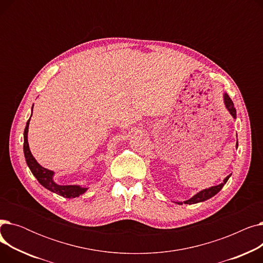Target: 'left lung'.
<instances>
[{
	"instance_id": "1",
	"label": "left lung",
	"mask_w": 263,
	"mask_h": 263,
	"mask_svg": "<svg viewBox=\"0 0 263 263\" xmlns=\"http://www.w3.org/2000/svg\"><path fill=\"white\" fill-rule=\"evenodd\" d=\"M224 103H225L226 108L228 109V112L230 113V115H231L234 119H236V118H237V110H236V108H234L233 102H232V100L230 99V97H229L227 93H224ZM236 147L238 148V142H237ZM230 176H231V175L227 176V177L224 179V181H223L222 183H220V184L211 186V187H209V189L202 190V191H200L199 193H197V194H195L194 196H193L192 198H190V199H187V200H185V201H183V202L186 203V204H193V203H197V202L204 201V200H206V199H210L211 197H213L214 195H216L220 190H222V187H223V186L226 184V182L228 181V179H229ZM176 203L182 204V202H178V201H177Z\"/></svg>"
}]
</instances>
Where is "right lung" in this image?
<instances>
[{
	"label": "right lung",
	"mask_w": 263,
	"mask_h": 263,
	"mask_svg": "<svg viewBox=\"0 0 263 263\" xmlns=\"http://www.w3.org/2000/svg\"><path fill=\"white\" fill-rule=\"evenodd\" d=\"M32 113H33V107H32ZM30 120H31V117L29 120H27L25 129H24L23 151H24V157H25L27 166L30 167L32 174L36 177L38 182L43 186H45L47 190H49L53 193H57V194H59L63 197H66V198H76L82 194H84L88 187H82L80 185H60V184H58L53 180L54 172L43 167L35 160V158L33 157L31 150H30L29 143H27V132H29Z\"/></svg>",
	"instance_id": "1"
}]
</instances>
